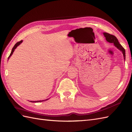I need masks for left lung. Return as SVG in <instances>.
Segmentation results:
<instances>
[{"label": "left lung", "mask_w": 132, "mask_h": 132, "mask_svg": "<svg viewBox=\"0 0 132 132\" xmlns=\"http://www.w3.org/2000/svg\"><path fill=\"white\" fill-rule=\"evenodd\" d=\"M103 34L104 37H106V39L107 42L113 44L114 46L122 52V54L123 55L124 59H125H125H126L125 50V48L123 47L122 45L119 44V43L118 42V39H117V37L113 35H111V34H110L107 33V32H103Z\"/></svg>", "instance_id": "8db88e82"}]
</instances>
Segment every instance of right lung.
Masks as SVG:
<instances>
[{"label":"right lung","mask_w":132,"mask_h":132,"mask_svg":"<svg viewBox=\"0 0 132 132\" xmlns=\"http://www.w3.org/2000/svg\"><path fill=\"white\" fill-rule=\"evenodd\" d=\"M22 40H21V41H19V42H18L17 43H16L15 44V45H14V46L13 47V48H12V52H11V53H10V55H9V56L8 57V60L9 59V58L10 57V56L12 55V54H13V52H14V50H15V48L19 46V45L20 44H21L22 43ZM48 99L49 98H48V99H46V100H42V101H30V102H35V103H36V102H43V101H46V100H48Z\"/></svg>","instance_id":"obj_1"}]
</instances>
